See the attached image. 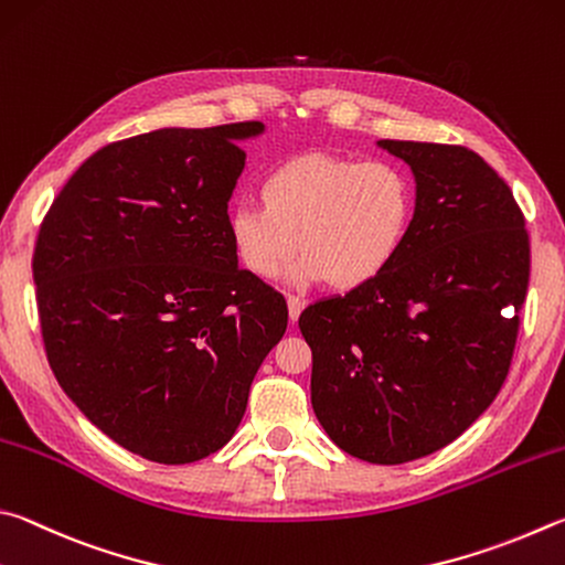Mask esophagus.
Instances as JSON below:
<instances>
[{
  "label": "esophagus",
  "instance_id": "esophagus-1",
  "mask_svg": "<svg viewBox=\"0 0 565 565\" xmlns=\"http://www.w3.org/2000/svg\"><path fill=\"white\" fill-rule=\"evenodd\" d=\"M302 308H305V300H300L298 295H288V310H290V320H292V322L300 318Z\"/></svg>",
  "mask_w": 565,
  "mask_h": 565
}]
</instances>
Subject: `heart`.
<instances>
[{
	"instance_id": "heart-1",
	"label": "heart",
	"mask_w": 565,
	"mask_h": 565,
	"mask_svg": "<svg viewBox=\"0 0 565 565\" xmlns=\"http://www.w3.org/2000/svg\"><path fill=\"white\" fill-rule=\"evenodd\" d=\"M263 201H237L227 213L233 253L247 273L273 277L302 247L290 282L332 280L352 290L372 282L407 243L417 188L407 168L372 158L300 153L263 181Z\"/></svg>"
}]
</instances>
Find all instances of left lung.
I'll return each instance as SVG.
<instances>
[{
    "instance_id": "8db88e82",
    "label": "left lung",
    "mask_w": 565,
    "mask_h": 565,
    "mask_svg": "<svg viewBox=\"0 0 565 565\" xmlns=\"http://www.w3.org/2000/svg\"><path fill=\"white\" fill-rule=\"evenodd\" d=\"M417 183L407 243L372 282L305 308L312 409L342 451L404 463L447 447L497 399L529 288L511 188L463 146L377 141Z\"/></svg>"
}]
</instances>
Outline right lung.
Returning <instances> with one entry per match:
<instances>
[{"label":"right lung","instance_id":"add662e5","mask_svg":"<svg viewBox=\"0 0 565 565\" xmlns=\"http://www.w3.org/2000/svg\"><path fill=\"white\" fill-rule=\"evenodd\" d=\"M260 121L158 128L78 166L39 227L34 282L66 397L124 449L191 463L223 449L288 328L237 265L227 201Z\"/></svg>","mask_w":565,"mask_h":565}]
</instances>
